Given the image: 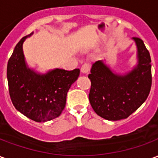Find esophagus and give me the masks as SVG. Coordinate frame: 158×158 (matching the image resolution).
I'll use <instances>...</instances> for the list:
<instances>
[{
    "mask_svg": "<svg viewBox=\"0 0 158 158\" xmlns=\"http://www.w3.org/2000/svg\"><path fill=\"white\" fill-rule=\"evenodd\" d=\"M90 69V64L89 63H85L81 67V73H88Z\"/></svg>",
    "mask_w": 158,
    "mask_h": 158,
    "instance_id": "34e87169",
    "label": "esophagus"
}]
</instances>
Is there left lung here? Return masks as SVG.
<instances>
[{"label": "left lung", "instance_id": "8db88e82", "mask_svg": "<svg viewBox=\"0 0 158 158\" xmlns=\"http://www.w3.org/2000/svg\"><path fill=\"white\" fill-rule=\"evenodd\" d=\"M137 63L129 72L117 73L102 60L93 63L88 78L89 100L97 115L110 121L127 118L145 102L152 86V61L141 39L133 37Z\"/></svg>", "mask_w": 158, "mask_h": 158}]
</instances>
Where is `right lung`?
<instances>
[{
    "label": "right lung",
    "mask_w": 158,
    "mask_h": 158,
    "mask_svg": "<svg viewBox=\"0 0 158 158\" xmlns=\"http://www.w3.org/2000/svg\"><path fill=\"white\" fill-rule=\"evenodd\" d=\"M20 40L9 59L6 69L9 94L13 106L35 122H46L60 116L66 105L67 93L79 75V69H55L45 73L30 69L25 61Z\"/></svg>",
    "instance_id": "add662e5"
}]
</instances>
